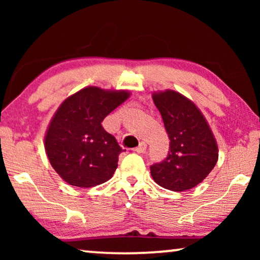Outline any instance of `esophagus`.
Wrapping results in <instances>:
<instances>
[{
	"instance_id": "34e87169",
	"label": "esophagus",
	"mask_w": 260,
	"mask_h": 260,
	"mask_svg": "<svg viewBox=\"0 0 260 260\" xmlns=\"http://www.w3.org/2000/svg\"><path fill=\"white\" fill-rule=\"evenodd\" d=\"M145 150H147V144H145L144 142H141L140 145H138L137 148H135V151H136L137 154H143Z\"/></svg>"
}]
</instances>
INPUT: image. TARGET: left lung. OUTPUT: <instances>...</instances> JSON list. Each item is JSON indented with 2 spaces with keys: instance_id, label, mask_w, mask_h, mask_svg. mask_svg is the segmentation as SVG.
<instances>
[{
  "instance_id": "1",
  "label": "left lung",
  "mask_w": 260,
  "mask_h": 260,
  "mask_svg": "<svg viewBox=\"0 0 260 260\" xmlns=\"http://www.w3.org/2000/svg\"><path fill=\"white\" fill-rule=\"evenodd\" d=\"M169 137V150L150 166L158 186L173 191L190 189L202 182L218 161V145L205 117L194 103L175 91L154 94Z\"/></svg>"
}]
</instances>
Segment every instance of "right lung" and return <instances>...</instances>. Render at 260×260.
<instances>
[{
  "instance_id": "add662e5",
  "label": "right lung",
  "mask_w": 260,
  "mask_h": 260,
  "mask_svg": "<svg viewBox=\"0 0 260 260\" xmlns=\"http://www.w3.org/2000/svg\"><path fill=\"white\" fill-rule=\"evenodd\" d=\"M129 97L126 91L86 87L60 105L46 134L45 149L56 173L71 186L90 188L110 180L125 151L102 125Z\"/></svg>"
}]
</instances>
